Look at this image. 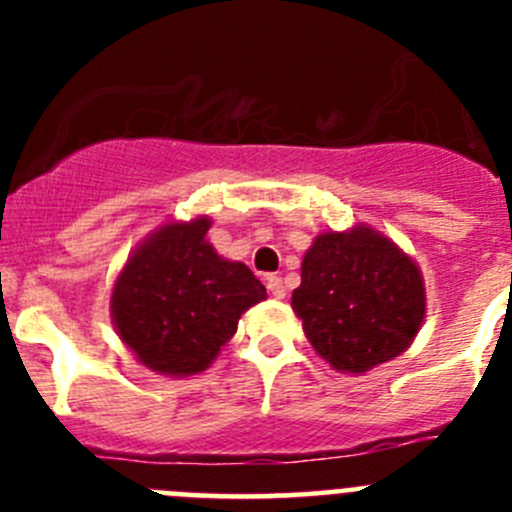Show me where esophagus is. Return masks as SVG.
I'll return each instance as SVG.
<instances>
[{"label":"esophagus","instance_id":"1","mask_svg":"<svg viewBox=\"0 0 512 512\" xmlns=\"http://www.w3.org/2000/svg\"><path fill=\"white\" fill-rule=\"evenodd\" d=\"M266 287H269V295L277 297V300H284V295H287L282 277H269V279H266Z\"/></svg>","mask_w":512,"mask_h":512}]
</instances>
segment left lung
Listing matches in <instances>:
<instances>
[{"instance_id": "1", "label": "left lung", "mask_w": 512, "mask_h": 512, "mask_svg": "<svg viewBox=\"0 0 512 512\" xmlns=\"http://www.w3.org/2000/svg\"><path fill=\"white\" fill-rule=\"evenodd\" d=\"M300 277L292 310L336 372H372L405 354L423 325V271L372 225L315 235Z\"/></svg>"}]
</instances>
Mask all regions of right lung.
<instances>
[{
    "mask_svg": "<svg viewBox=\"0 0 512 512\" xmlns=\"http://www.w3.org/2000/svg\"><path fill=\"white\" fill-rule=\"evenodd\" d=\"M210 225L200 215L156 228L133 248L112 287L117 336L156 374L205 372L243 312L266 300V287L246 264L212 248Z\"/></svg>",
    "mask_w": 512,
    "mask_h": 512,
    "instance_id": "add662e5",
    "label": "right lung"
}]
</instances>
